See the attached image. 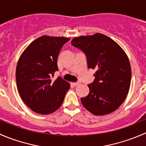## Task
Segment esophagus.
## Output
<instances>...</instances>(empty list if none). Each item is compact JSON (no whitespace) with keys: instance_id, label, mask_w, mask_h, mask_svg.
Segmentation results:
<instances>
[{"instance_id":"34e87169","label":"esophagus","mask_w":146,"mask_h":146,"mask_svg":"<svg viewBox=\"0 0 146 146\" xmlns=\"http://www.w3.org/2000/svg\"><path fill=\"white\" fill-rule=\"evenodd\" d=\"M72 84H73L74 86H78V85H80V82H72Z\"/></svg>"}]
</instances>
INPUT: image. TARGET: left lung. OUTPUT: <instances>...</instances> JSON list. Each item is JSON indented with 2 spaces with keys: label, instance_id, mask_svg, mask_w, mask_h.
Here are the masks:
<instances>
[{
  "label": "left lung",
  "instance_id": "obj_1",
  "mask_svg": "<svg viewBox=\"0 0 146 146\" xmlns=\"http://www.w3.org/2000/svg\"><path fill=\"white\" fill-rule=\"evenodd\" d=\"M73 46L86 55L88 68L96 70L90 92L81 102L95 115L115 111L125 100L130 88L131 69L126 53L111 38L100 33L76 37Z\"/></svg>",
  "mask_w": 146,
  "mask_h": 146
}]
</instances>
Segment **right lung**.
Here are the masks:
<instances>
[{
    "label": "right lung",
    "mask_w": 146,
    "mask_h": 146,
    "mask_svg": "<svg viewBox=\"0 0 146 146\" xmlns=\"http://www.w3.org/2000/svg\"><path fill=\"white\" fill-rule=\"evenodd\" d=\"M70 39L42 36L22 54L16 68V82L20 97L35 112L48 114L64 102L70 84L62 78L53 80L58 70L57 58L61 48Z\"/></svg>",
    "instance_id": "add662e5"
}]
</instances>
